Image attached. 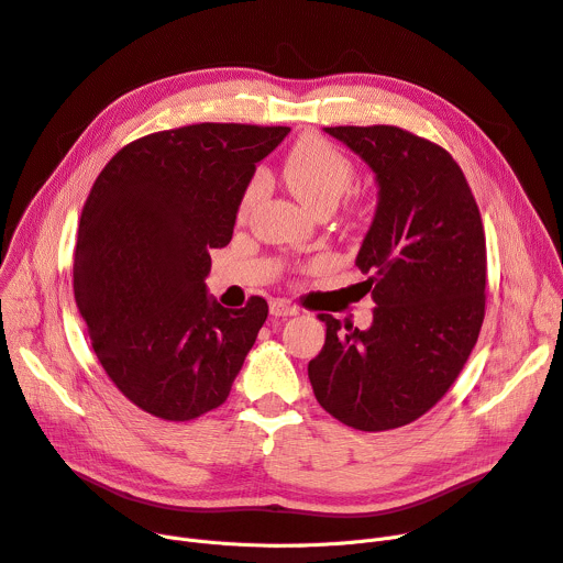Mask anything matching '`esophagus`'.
Returning <instances> with one entry per match:
<instances>
[{
    "instance_id": "esophagus-1",
    "label": "esophagus",
    "mask_w": 563,
    "mask_h": 563,
    "mask_svg": "<svg viewBox=\"0 0 563 563\" xmlns=\"http://www.w3.org/2000/svg\"><path fill=\"white\" fill-rule=\"evenodd\" d=\"M269 312H272V317H296V314H301V308H296V306L276 298V301L269 303Z\"/></svg>"
}]
</instances>
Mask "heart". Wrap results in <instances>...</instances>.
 Instances as JSON below:
<instances>
[{"mask_svg": "<svg viewBox=\"0 0 563 563\" xmlns=\"http://www.w3.org/2000/svg\"><path fill=\"white\" fill-rule=\"evenodd\" d=\"M283 178L289 185V190L296 195V199L310 210L319 208H334L355 178L353 163L332 146L330 142L321 137H310L298 144L294 152L287 156L283 165ZM265 192V180L262 176H255L246 183L242 199H240V212H249V208Z\"/></svg>", "mask_w": 563, "mask_h": 563, "instance_id": "1", "label": "heart"}]
</instances>
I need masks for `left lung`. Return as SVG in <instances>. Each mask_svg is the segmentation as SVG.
I'll use <instances>...</instances> for the list:
<instances>
[{
    "mask_svg": "<svg viewBox=\"0 0 563 563\" xmlns=\"http://www.w3.org/2000/svg\"><path fill=\"white\" fill-rule=\"evenodd\" d=\"M376 174L378 206L355 265L373 321H325L308 376L319 405L355 430L423 417L451 389L484 321L486 244L464 172L445 148L398 126H330Z\"/></svg>",
    "mask_w": 563,
    "mask_h": 563,
    "instance_id": "1",
    "label": "left lung"
}]
</instances>
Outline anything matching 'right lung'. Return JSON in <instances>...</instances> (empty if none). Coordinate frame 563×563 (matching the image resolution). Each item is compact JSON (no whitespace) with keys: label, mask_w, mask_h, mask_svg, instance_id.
<instances>
[{"label":"right lung","mask_w":563,"mask_h":563,"mask_svg":"<svg viewBox=\"0 0 563 563\" xmlns=\"http://www.w3.org/2000/svg\"><path fill=\"white\" fill-rule=\"evenodd\" d=\"M287 126L192 124L126 144L97 176L79 221L74 298L115 387L165 421L229 398L265 323L253 296L208 294L210 249L227 246L255 165Z\"/></svg>","instance_id":"add662e5"}]
</instances>
